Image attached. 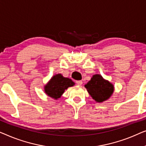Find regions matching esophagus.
Listing matches in <instances>:
<instances>
[{
  "label": "esophagus",
  "mask_w": 146,
  "mask_h": 146,
  "mask_svg": "<svg viewBox=\"0 0 146 146\" xmlns=\"http://www.w3.org/2000/svg\"><path fill=\"white\" fill-rule=\"evenodd\" d=\"M76 83H77L78 85H81L82 84H83V81H76Z\"/></svg>",
  "instance_id": "esophagus-1"
}]
</instances>
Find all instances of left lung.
<instances>
[{
	"instance_id": "1",
	"label": "left lung",
	"mask_w": 146,
	"mask_h": 146,
	"mask_svg": "<svg viewBox=\"0 0 146 146\" xmlns=\"http://www.w3.org/2000/svg\"><path fill=\"white\" fill-rule=\"evenodd\" d=\"M85 87L97 102H102L108 99L114 92V85L99 74L94 75Z\"/></svg>"
}]
</instances>
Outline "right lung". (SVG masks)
<instances>
[{"instance_id": "1", "label": "right lung", "mask_w": 146, "mask_h": 146, "mask_svg": "<svg viewBox=\"0 0 146 146\" xmlns=\"http://www.w3.org/2000/svg\"><path fill=\"white\" fill-rule=\"evenodd\" d=\"M73 85H75V83L72 80L64 77L61 74H57L44 86V91L50 97L57 99L61 97L67 88Z\"/></svg>"}]
</instances>
